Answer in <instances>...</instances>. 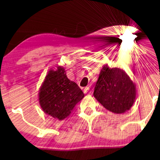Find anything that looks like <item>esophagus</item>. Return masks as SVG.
I'll return each mask as SVG.
<instances>
[{
	"mask_svg": "<svg viewBox=\"0 0 160 160\" xmlns=\"http://www.w3.org/2000/svg\"><path fill=\"white\" fill-rule=\"evenodd\" d=\"M89 87H85V88H84L83 92H84V93H85V94H87V93L89 92Z\"/></svg>",
	"mask_w": 160,
	"mask_h": 160,
	"instance_id": "34e87169",
	"label": "esophagus"
}]
</instances>
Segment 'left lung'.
<instances>
[{
	"label": "left lung",
	"instance_id": "obj_1",
	"mask_svg": "<svg viewBox=\"0 0 160 160\" xmlns=\"http://www.w3.org/2000/svg\"><path fill=\"white\" fill-rule=\"evenodd\" d=\"M93 95L109 111L123 113L135 103L136 87L123 70L110 68L104 65L99 74Z\"/></svg>",
	"mask_w": 160,
	"mask_h": 160
}]
</instances>
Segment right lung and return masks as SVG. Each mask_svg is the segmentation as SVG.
Returning <instances> with one entry per match:
<instances>
[{
  "label": "right lung",
  "mask_w": 160,
  "mask_h": 160,
  "mask_svg": "<svg viewBox=\"0 0 160 160\" xmlns=\"http://www.w3.org/2000/svg\"><path fill=\"white\" fill-rule=\"evenodd\" d=\"M83 97L80 88L68 78L65 70L62 66L49 70L38 93V100L43 111L58 120H63L69 116Z\"/></svg>",
  "instance_id": "obj_1"
}]
</instances>
